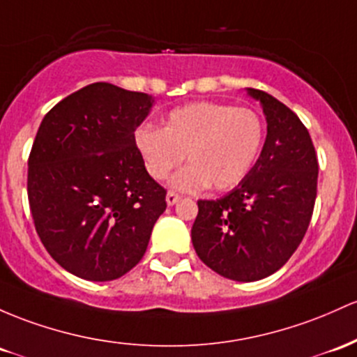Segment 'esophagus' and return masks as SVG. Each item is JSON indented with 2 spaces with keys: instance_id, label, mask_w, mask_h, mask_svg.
I'll return each instance as SVG.
<instances>
[{
  "instance_id": "obj_1",
  "label": "esophagus",
  "mask_w": 357,
  "mask_h": 357,
  "mask_svg": "<svg viewBox=\"0 0 357 357\" xmlns=\"http://www.w3.org/2000/svg\"><path fill=\"white\" fill-rule=\"evenodd\" d=\"M179 202V197L176 193H172V191H167V195H166V203H167V206H172V205H176V203Z\"/></svg>"
}]
</instances>
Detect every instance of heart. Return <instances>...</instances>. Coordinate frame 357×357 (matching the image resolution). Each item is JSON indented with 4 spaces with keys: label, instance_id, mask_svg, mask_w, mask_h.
<instances>
[{
    "label": "heart",
    "instance_id": "b5f03b06",
    "mask_svg": "<svg viewBox=\"0 0 357 357\" xmlns=\"http://www.w3.org/2000/svg\"><path fill=\"white\" fill-rule=\"evenodd\" d=\"M266 139L261 116L250 108L198 101L171 109L162 128L144 123L135 128L134 146L149 176L167 174L186 160L169 185L181 193L236 188L252 171Z\"/></svg>",
    "mask_w": 357,
    "mask_h": 357
}]
</instances>
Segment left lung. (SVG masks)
I'll return each instance as SVG.
<instances>
[{
	"instance_id": "8db88e82",
	"label": "left lung",
	"mask_w": 357,
	"mask_h": 357,
	"mask_svg": "<svg viewBox=\"0 0 357 357\" xmlns=\"http://www.w3.org/2000/svg\"><path fill=\"white\" fill-rule=\"evenodd\" d=\"M268 134L256 166L218 199H199L191 241L198 257L223 278L257 281L298 249L317 197V162L307 127L287 105L259 89Z\"/></svg>"
}]
</instances>
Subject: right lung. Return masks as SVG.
<instances>
[{
  "instance_id": "obj_1",
  "label": "right lung",
  "mask_w": 357,
  "mask_h": 357,
  "mask_svg": "<svg viewBox=\"0 0 357 357\" xmlns=\"http://www.w3.org/2000/svg\"><path fill=\"white\" fill-rule=\"evenodd\" d=\"M154 98L93 83L50 109L29 158V202L47 252L66 271L112 281L146 254L166 190L134 146Z\"/></svg>"
}]
</instances>
